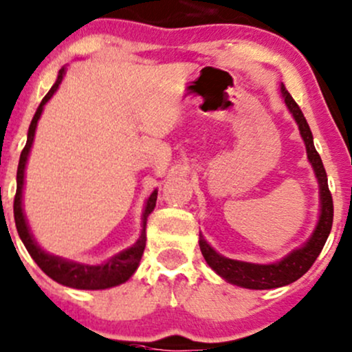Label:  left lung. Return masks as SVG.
I'll use <instances>...</instances> for the list:
<instances>
[{
    "label": "left lung",
    "instance_id": "8db88e82",
    "mask_svg": "<svg viewBox=\"0 0 352 352\" xmlns=\"http://www.w3.org/2000/svg\"><path fill=\"white\" fill-rule=\"evenodd\" d=\"M280 94H282L288 111H290L296 125H298L300 135L303 138L305 146H307L308 161L311 164L313 171H315L318 186H320V216H318V222L308 241L303 245L293 249L282 260L274 263H250L242 262V260L227 258L214 250L208 241L199 235L202 257L206 258L208 265L219 276H222L226 282L242 288H249V290H270V288L285 287V285L296 282L315 263L320 252L323 250L326 239L331 232L333 226V197L328 189V176H326L323 161H321L315 143H313L311 130H309L303 111L300 110V107L296 105V102L293 100V97L288 94L283 84L280 85Z\"/></svg>",
    "mask_w": 352,
    "mask_h": 352
}]
</instances>
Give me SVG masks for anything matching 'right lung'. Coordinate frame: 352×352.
<instances>
[{
	"label": "right lung",
	"mask_w": 352,
	"mask_h": 352,
	"mask_svg": "<svg viewBox=\"0 0 352 352\" xmlns=\"http://www.w3.org/2000/svg\"><path fill=\"white\" fill-rule=\"evenodd\" d=\"M65 67H62L57 74L56 84L51 87L47 95L43 98V102L37 107L34 117L31 120V125L28 130V142L24 150L21 151L19 164H18V175H16V196H14V222L18 234L23 241L24 247H26L29 255L32 260L39 265L41 270L45 275L51 276L54 282L65 285V287L76 288V290H105V288L117 287V285L125 283L131 275L135 274L136 268L140 265L142 260L144 245H146V221L148 216L153 212L156 206V197H158V191H153L150 197L146 199L144 204L143 216H142V234H140L138 241L128 249L118 252L113 257H110L105 262L97 263V265H89V263L74 262V260L59 257V255H52L45 252L43 247L37 243L34 235L31 232V227L28 224L26 214L23 209V189H24V173H26V164L29 153H31L32 143H34V135L37 122H39L41 115H43L44 105L51 100V97L59 89L62 78L65 76Z\"/></svg>",
	"instance_id": "obj_1"
}]
</instances>
